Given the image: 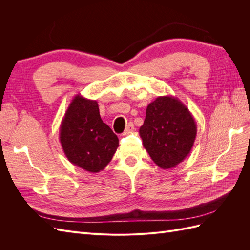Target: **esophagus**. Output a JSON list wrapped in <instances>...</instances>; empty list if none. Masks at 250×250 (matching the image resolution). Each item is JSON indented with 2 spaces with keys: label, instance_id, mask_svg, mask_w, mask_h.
<instances>
[{
  "label": "esophagus",
  "instance_id": "34e87169",
  "mask_svg": "<svg viewBox=\"0 0 250 250\" xmlns=\"http://www.w3.org/2000/svg\"><path fill=\"white\" fill-rule=\"evenodd\" d=\"M133 129H134V125L131 122H129L126 125V128H125L124 132H123V135H127V134L131 133L133 131Z\"/></svg>",
  "mask_w": 250,
  "mask_h": 250
}]
</instances>
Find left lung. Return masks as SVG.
<instances>
[{
    "label": "left lung",
    "mask_w": 250,
    "mask_h": 250,
    "mask_svg": "<svg viewBox=\"0 0 250 250\" xmlns=\"http://www.w3.org/2000/svg\"><path fill=\"white\" fill-rule=\"evenodd\" d=\"M197 134L191 111L176 97L160 96L140 127L143 146L158 167L172 169L190 154Z\"/></svg>",
    "instance_id": "obj_1"
}]
</instances>
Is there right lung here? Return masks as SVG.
<instances>
[{
	"instance_id": "add662e5",
	"label": "right lung",
	"mask_w": 250,
	"mask_h": 250,
	"mask_svg": "<svg viewBox=\"0 0 250 250\" xmlns=\"http://www.w3.org/2000/svg\"><path fill=\"white\" fill-rule=\"evenodd\" d=\"M59 141L73 165L90 173L102 171L119 147V139L105 124L96 100L74 97L59 128Z\"/></svg>"
}]
</instances>
